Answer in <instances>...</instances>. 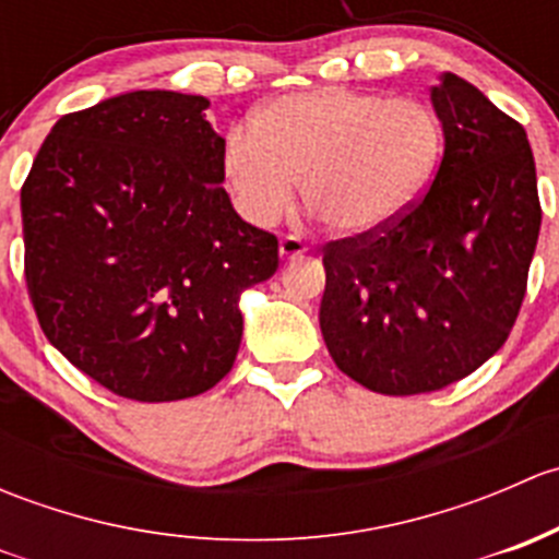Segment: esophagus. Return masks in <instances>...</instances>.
Wrapping results in <instances>:
<instances>
[{
  "instance_id": "34e87169",
  "label": "esophagus",
  "mask_w": 559,
  "mask_h": 559,
  "mask_svg": "<svg viewBox=\"0 0 559 559\" xmlns=\"http://www.w3.org/2000/svg\"><path fill=\"white\" fill-rule=\"evenodd\" d=\"M306 251H308V243L300 238V235H286V238H281V257L284 259L302 257Z\"/></svg>"
}]
</instances>
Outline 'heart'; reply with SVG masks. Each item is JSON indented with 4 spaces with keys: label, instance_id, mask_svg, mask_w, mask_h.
Here are the masks:
<instances>
[{
    "label": "heart",
    "instance_id": "1",
    "mask_svg": "<svg viewBox=\"0 0 559 559\" xmlns=\"http://www.w3.org/2000/svg\"><path fill=\"white\" fill-rule=\"evenodd\" d=\"M441 151L443 127L430 105L321 88L275 99L251 129H229L222 165L251 224L278 222L302 178V197L326 227L368 235L425 194Z\"/></svg>",
    "mask_w": 559,
    "mask_h": 559
}]
</instances>
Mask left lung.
<instances>
[{
    "label": "left lung",
    "mask_w": 559,
    "mask_h": 559,
    "mask_svg": "<svg viewBox=\"0 0 559 559\" xmlns=\"http://www.w3.org/2000/svg\"><path fill=\"white\" fill-rule=\"evenodd\" d=\"M443 156L384 229L321 248V335L337 368L379 394L436 392L481 368L520 316L540 229L527 132L447 72L432 88Z\"/></svg>",
    "instance_id": "obj_1"
}]
</instances>
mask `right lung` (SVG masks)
<instances>
[{
  "instance_id": "add662e5",
  "label": "right lung",
  "mask_w": 559,
  "mask_h": 559,
  "mask_svg": "<svg viewBox=\"0 0 559 559\" xmlns=\"http://www.w3.org/2000/svg\"><path fill=\"white\" fill-rule=\"evenodd\" d=\"M205 97L129 92L53 123L21 186L24 275L45 337L107 392L170 403L233 370L238 295L278 238L224 191Z\"/></svg>"
}]
</instances>
